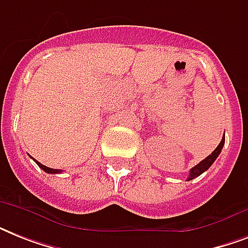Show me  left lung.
<instances>
[{
	"instance_id": "8db88e82",
	"label": "left lung",
	"mask_w": 248,
	"mask_h": 248,
	"mask_svg": "<svg viewBox=\"0 0 248 248\" xmlns=\"http://www.w3.org/2000/svg\"><path fill=\"white\" fill-rule=\"evenodd\" d=\"M224 143H225V136H223V139H221L220 144L217 145V148H216L215 151L212 152L211 155H207V157H206L203 161H201L198 165H196L194 167H193V169H190L188 180H192V179H194V177L200 176L201 173H203L206 170H208L210 167H211L212 163L215 162V159L217 158L220 153H221V149H223V147H224Z\"/></svg>"
}]
</instances>
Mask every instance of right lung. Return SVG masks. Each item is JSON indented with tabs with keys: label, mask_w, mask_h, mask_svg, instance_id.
<instances>
[{
	"label": "right lung",
	"mask_w": 248,
	"mask_h": 248,
	"mask_svg": "<svg viewBox=\"0 0 248 248\" xmlns=\"http://www.w3.org/2000/svg\"><path fill=\"white\" fill-rule=\"evenodd\" d=\"M34 162H36L37 165L40 166L41 169L44 170L45 172H47V173H59V172H62V171H60V170L50 169V167H47V166H44V165H42V163H40V162H38V161H36V159H34Z\"/></svg>",
	"instance_id": "obj_1"
}]
</instances>
